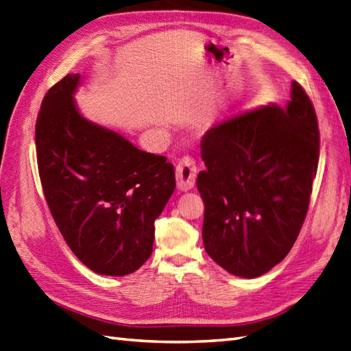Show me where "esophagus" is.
<instances>
[{"label": "esophagus", "mask_w": 351, "mask_h": 351, "mask_svg": "<svg viewBox=\"0 0 351 351\" xmlns=\"http://www.w3.org/2000/svg\"><path fill=\"white\" fill-rule=\"evenodd\" d=\"M197 166L191 157H184L176 166V182L181 191L191 190L195 184Z\"/></svg>", "instance_id": "obj_1"}]
</instances>
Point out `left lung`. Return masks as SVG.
<instances>
[{
  "label": "left lung",
  "instance_id": "8db88e82",
  "mask_svg": "<svg viewBox=\"0 0 351 351\" xmlns=\"http://www.w3.org/2000/svg\"><path fill=\"white\" fill-rule=\"evenodd\" d=\"M319 142L316 111L296 82L285 108L239 114L206 132L197 190L203 243L215 263L254 278L289 254L307 217Z\"/></svg>",
  "mask_w": 351,
  "mask_h": 351
}]
</instances>
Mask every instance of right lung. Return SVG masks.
Returning <instances> with one entry per match:
<instances>
[{
	"instance_id": "1",
	"label": "right lung",
	"mask_w": 351,
	"mask_h": 351,
	"mask_svg": "<svg viewBox=\"0 0 351 351\" xmlns=\"http://www.w3.org/2000/svg\"><path fill=\"white\" fill-rule=\"evenodd\" d=\"M78 82L65 75L41 102L35 147L44 199L80 261L97 274L128 276L152 252L175 169L83 119L73 99Z\"/></svg>"
}]
</instances>
